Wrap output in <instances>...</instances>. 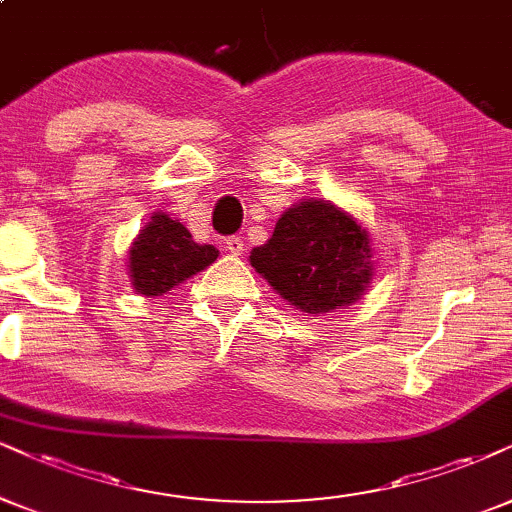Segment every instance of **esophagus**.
Returning <instances> with one entry per match:
<instances>
[{
	"instance_id": "1",
	"label": "esophagus",
	"mask_w": 512,
	"mask_h": 512,
	"mask_svg": "<svg viewBox=\"0 0 512 512\" xmlns=\"http://www.w3.org/2000/svg\"><path fill=\"white\" fill-rule=\"evenodd\" d=\"M223 246H225L227 254H232V256H239L244 251V242L239 237H227L225 242H223Z\"/></svg>"
}]
</instances>
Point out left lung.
Segmentation results:
<instances>
[{
  "mask_svg": "<svg viewBox=\"0 0 512 512\" xmlns=\"http://www.w3.org/2000/svg\"><path fill=\"white\" fill-rule=\"evenodd\" d=\"M249 261L289 306L315 315L356 304L375 270L365 227L318 199L282 213L273 237Z\"/></svg>",
  "mask_w": 512,
  "mask_h": 512,
  "instance_id": "left-lung-1",
  "label": "left lung"
}]
</instances>
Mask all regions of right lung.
I'll return each instance as SVG.
<instances>
[{
  "label": "right lung",
  "instance_id": "add662e5",
  "mask_svg": "<svg viewBox=\"0 0 512 512\" xmlns=\"http://www.w3.org/2000/svg\"><path fill=\"white\" fill-rule=\"evenodd\" d=\"M216 258V246L197 244L185 225L159 211L130 246V282L135 292L161 296L187 277L201 273Z\"/></svg>",
  "mask_w": 512,
  "mask_h": 512
}]
</instances>
